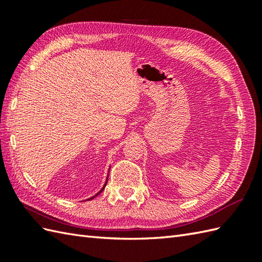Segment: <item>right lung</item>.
<instances>
[{
  "mask_svg": "<svg viewBox=\"0 0 262 262\" xmlns=\"http://www.w3.org/2000/svg\"><path fill=\"white\" fill-rule=\"evenodd\" d=\"M107 181H108V178H107ZM107 181H105V185H107ZM105 185H104V187H105ZM104 187H103V188H102V189H101V190H100V191H99V192H98V193H97V194H96V196H98V194H99V193H100V192H101V191H102V190H103V189H104ZM96 196H93V197H92V198H94V197H96ZM92 198H90V199H92ZM90 199H89V200H90Z\"/></svg>",
  "mask_w": 262,
  "mask_h": 262,
  "instance_id": "obj_1",
  "label": "right lung"
}]
</instances>
